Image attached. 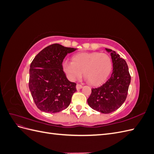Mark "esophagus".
<instances>
[{"mask_svg": "<svg viewBox=\"0 0 154 154\" xmlns=\"http://www.w3.org/2000/svg\"><path fill=\"white\" fill-rule=\"evenodd\" d=\"M83 87V86L82 85H80V84H78L76 85V88H77V90H80V88H82Z\"/></svg>", "mask_w": 154, "mask_h": 154, "instance_id": "obj_1", "label": "esophagus"}]
</instances>
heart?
Returning a JSON list of instances; mask_svg holds the SVG:
<instances>
[{"label": "heart", "instance_id": "b5f03b06", "mask_svg": "<svg viewBox=\"0 0 154 154\" xmlns=\"http://www.w3.org/2000/svg\"><path fill=\"white\" fill-rule=\"evenodd\" d=\"M62 68L67 77L74 81L83 76L92 85H99L106 80L112 70V60L103 53L83 52L74 54L72 62L64 61Z\"/></svg>", "mask_w": 154, "mask_h": 154}]
</instances>
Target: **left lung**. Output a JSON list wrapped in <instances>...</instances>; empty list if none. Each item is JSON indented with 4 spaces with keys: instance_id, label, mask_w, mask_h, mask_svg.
I'll list each match as a JSON object with an SVG mask.
<instances>
[{
    "instance_id": "1",
    "label": "left lung",
    "mask_w": 154,
    "mask_h": 154,
    "mask_svg": "<svg viewBox=\"0 0 154 154\" xmlns=\"http://www.w3.org/2000/svg\"><path fill=\"white\" fill-rule=\"evenodd\" d=\"M111 52L113 71L110 78L104 84L92 88L91 94L87 100L92 109L101 113L109 114L118 109L125 102L131 80L128 67L125 60L120 58L115 51L106 49Z\"/></svg>"
}]
</instances>
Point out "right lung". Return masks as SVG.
Here are the masks:
<instances>
[{"mask_svg": "<svg viewBox=\"0 0 154 154\" xmlns=\"http://www.w3.org/2000/svg\"><path fill=\"white\" fill-rule=\"evenodd\" d=\"M76 49L51 44L37 54L29 69V88L35 103L40 110L58 112L67 108L76 83L67 80L62 62L67 53Z\"/></svg>", "mask_w": 154, "mask_h": 154, "instance_id": "add662e5", "label": "right lung"}]
</instances>
